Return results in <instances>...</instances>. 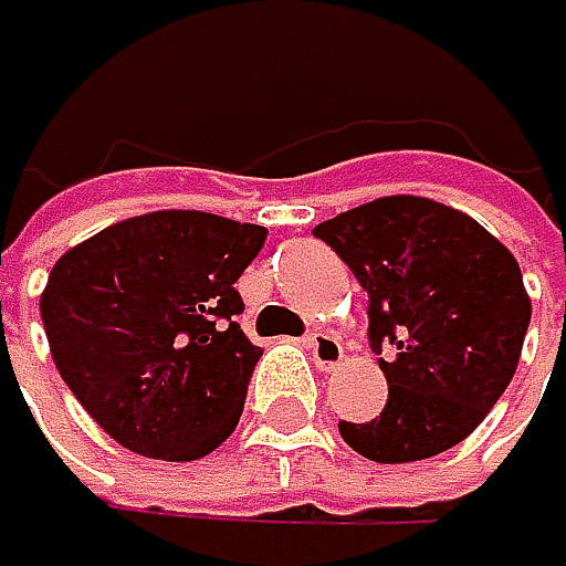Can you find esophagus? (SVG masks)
Here are the masks:
<instances>
[{
    "instance_id": "esophagus-1",
    "label": "esophagus",
    "mask_w": 566,
    "mask_h": 566,
    "mask_svg": "<svg viewBox=\"0 0 566 566\" xmlns=\"http://www.w3.org/2000/svg\"><path fill=\"white\" fill-rule=\"evenodd\" d=\"M306 349H310V357L316 360L319 370H336L343 364V357H346L343 343L333 333H326V329H313L306 336Z\"/></svg>"
}]
</instances>
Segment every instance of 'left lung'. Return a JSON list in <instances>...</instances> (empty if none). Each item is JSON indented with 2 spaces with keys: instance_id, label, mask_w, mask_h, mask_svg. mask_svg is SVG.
Returning a JSON list of instances; mask_svg holds the SVG:
<instances>
[{
  "instance_id": "obj_1",
  "label": "left lung",
  "mask_w": 566,
  "mask_h": 566,
  "mask_svg": "<svg viewBox=\"0 0 566 566\" xmlns=\"http://www.w3.org/2000/svg\"><path fill=\"white\" fill-rule=\"evenodd\" d=\"M370 296L387 407L339 437L377 463L437 457L470 437L514 380L531 296L514 253L460 209L384 196L313 230Z\"/></svg>"
}]
</instances>
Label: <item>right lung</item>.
Instances as JSON below:
<instances>
[{
    "label": "right lung",
    "mask_w": 566,
    "mask_h": 566,
    "mask_svg": "<svg viewBox=\"0 0 566 566\" xmlns=\"http://www.w3.org/2000/svg\"><path fill=\"white\" fill-rule=\"evenodd\" d=\"M266 230L199 209L133 217L59 256L39 300L59 377L126 450L199 460L240 423L263 349L237 280Z\"/></svg>",
    "instance_id": "add662e5"
}]
</instances>
